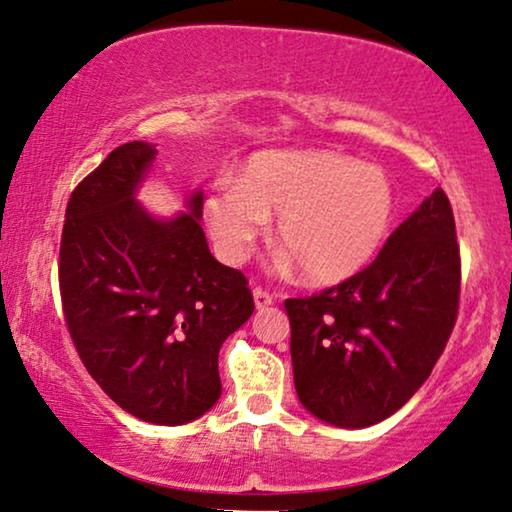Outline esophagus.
Here are the masks:
<instances>
[{
  "instance_id": "34e87169",
  "label": "esophagus",
  "mask_w": 512,
  "mask_h": 512,
  "mask_svg": "<svg viewBox=\"0 0 512 512\" xmlns=\"http://www.w3.org/2000/svg\"><path fill=\"white\" fill-rule=\"evenodd\" d=\"M272 303H275V298H272L268 291L254 289V305H256V310H265V307L272 305Z\"/></svg>"
}]
</instances>
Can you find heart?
Wrapping results in <instances>:
<instances>
[{
    "label": "heart",
    "mask_w": 512,
    "mask_h": 512,
    "mask_svg": "<svg viewBox=\"0 0 512 512\" xmlns=\"http://www.w3.org/2000/svg\"><path fill=\"white\" fill-rule=\"evenodd\" d=\"M223 261L242 263L275 219L279 263L305 282L331 286L368 268L389 240L396 195L377 165L333 151H261L240 179L223 177L202 205Z\"/></svg>",
    "instance_id": "b5f03b06"
}]
</instances>
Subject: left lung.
<instances>
[{"label":"left lung","instance_id":"left-lung-1","mask_svg":"<svg viewBox=\"0 0 512 512\" xmlns=\"http://www.w3.org/2000/svg\"><path fill=\"white\" fill-rule=\"evenodd\" d=\"M459 247L436 188L359 275L286 300L298 401L321 422L366 429L415 396L443 354L459 307Z\"/></svg>","mask_w":512,"mask_h":512}]
</instances>
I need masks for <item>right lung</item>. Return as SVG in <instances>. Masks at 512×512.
Masks as SVG:
<instances>
[{
  "instance_id": "right-lung-1",
  "label": "right lung",
  "mask_w": 512,
  "mask_h": 512,
  "mask_svg": "<svg viewBox=\"0 0 512 512\" xmlns=\"http://www.w3.org/2000/svg\"><path fill=\"white\" fill-rule=\"evenodd\" d=\"M156 153L149 142L118 146L74 188L60 293L76 352L104 394L142 422L179 426L219 401V349L254 298L207 247L200 188L174 216L137 200Z\"/></svg>"
}]
</instances>
